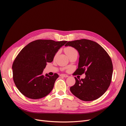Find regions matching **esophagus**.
I'll list each match as a JSON object with an SVG mask.
<instances>
[{
  "mask_svg": "<svg viewBox=\"0 0 126 126\" xmlns=\"http://www.w3.org/2000/svg\"><path fill=\"white\" fill-rule=\"evenodd\" d=\"M60 76H61V77H64V78H67V77H68V76L67 75H66V74H61Z\"/></svg>",
  "mask_w": 126,
  "mask_h": 126,
  "instance_id": "esophagus-1",
  "label": "esophagus"
}]
</instances>
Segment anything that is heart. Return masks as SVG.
<instances>
[{
    "instance_id": "obj_1",
    "label": "heart",
    "mask_w": 126,
    "mask_h": 126,
    "mask_svg": "<svg viewBox=\"0 0 126 126\" xmlns=\"http://www.w3.org/2000/svg\"><path fill=\"white\" fill-rule=\"evenodd\" d=\"M64 51L66 53V55L68 57H69L72 54H73V53L77 52V51H76V50L74 48L71 47H67L65 48L64 49Z\"/></svg>"
}]
</instances>
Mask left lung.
I'll return each mask as SVG.
<instances>
[{
    "label": "left lung",
    "instance_id": "8db88e82",
    "mask_svg": "<svg viewBox=\"0 0 126 126\" xmlns=\"http://www.w3.org/2000/svg\"><path fill=\"white\" fill-rule=\"evenodd\" d=\"M64 46H71L78 51V67L74 74L86 75L81 80L75 77V84L70 88L71 93L85 101L100 97L110 86L113 72L107 52L96 42L85 39L68 41Z\"/></svg>",
    "mask_w": 126,
    "mask_h": 126
}]
</instances>
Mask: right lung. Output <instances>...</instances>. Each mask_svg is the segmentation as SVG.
<instances>
[{
  "label": "right lung",
  "mask_w": 126,
  "mask_h": 126,
  "mask_svg": "<svg viewBox=\"0 0 126 126\" xmlns=\"http://www.w3.org/2000/svg\"><path fill=\"white\" fill-rule=\"evenodd\" d=\"M67 41L37 40L22 49L13 64L14 81L26 97L37 99L46 96L54 88L58 74L44 76L47 63H51L59 49Z\"/></svg>",
  "instance_id": "1"
}]
</instances>
